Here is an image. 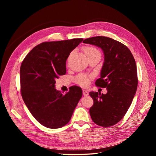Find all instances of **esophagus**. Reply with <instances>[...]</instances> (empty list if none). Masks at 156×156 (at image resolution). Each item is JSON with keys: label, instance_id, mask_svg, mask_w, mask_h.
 Segmentation results:
<instances>
[{"label": "esophagus", "instance_id": "1", "mask_svg": "<svg viewBox=\"0 0 156 156\" xmlns=\"http://www.w3.org/2000/svg\"><path fill=\"white\" fill-rule=\"evenodd\" d=\"M83 95L84 96H88V92L87 91V90H83Z\"/></svg>", "mask_w": 156, "mask_h": 156}]
</instances>
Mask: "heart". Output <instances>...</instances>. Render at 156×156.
Returning <instances> with one entry per match:
<instances>
[{
    "label": "heart",
    "mask_w": 156,
    "mask_h": 156,
    "mask_svg": "<svg viewBox=\"0 0 156 156\" xmlns=\"http://www.w3.org/2000/svg\"><path fill=\"white\" fill-rule=\"evenodd\" d=\"M84 50V52H85L86 55H87L88 58L93 55L100 54V51H99L96 48H93V47H86ZM89 81H90V77L86 75H83V74L79 75L75 78V82L77 84H79V85L83 86V87L87 86L89 83Z\"/></svg>",
    "instance_id": "obj_1"
}]
</instances>
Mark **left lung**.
Wrapping results in <instances>:
<instances>
[{
    "mask_svg": "<svg viewBox=\"0 0 156 156\" xmlns=\"http://www.w3.org/2000/svg\"><path fill=\"white\" fill-rule=\"evenodd\" d=\"M83 43L98 47L104 55L100 78L95 84L107 88V93H89L94 100L90 115L97 125L112 126L124 116L136 93L138 79L135 60L125 45L111 37H92Z\"/></svg>",
    "mask_w": 156,
    "mask_h": 156,
    "instance_id": "left-lung-1",
    "label": "left lung"
}]
</instances>
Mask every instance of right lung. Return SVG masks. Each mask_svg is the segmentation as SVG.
<instances>
[{
  "label": "right lung",
  "instance_id": "add662e5",
  "mask_svg": "<svg viewBox=\"0 0 156 156\" xmlns=\"http://www.w3.org/2000/svg\"><path fill=\"white\" fill-rule=\"evenodd\" d=\"M83 38L44 42L34 47L20 68L21 96L35 119L44 126L56 129L66 125L83 95L73 86L63 94L55 88L56 79L66 73V60Z\"/></svg>",
  "mask_w": 156,
  "mask_h": 156
}]
</instances>
